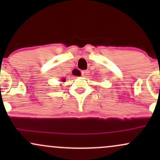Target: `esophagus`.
I'll return each instance as SVG.
<instances>
[{
    "mask_svg": "<svg viewBox=\"0 0 160 160\" xmlns=\"http://www.w3.org/2000/svg\"><path fill=\"white\" fill-rule=\"evenodd\" d=\"M89 71H86V70H85V71H81V74H82V76H83V77H87V75H89Z\"/></svg>",
    "mask_w": 160,
    "mask_h": 160,
    "instance_id": "34e87169",
    "label": "esophagus"
}]
</instances>
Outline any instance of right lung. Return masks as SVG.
<instances>
[{
  "label": "right lung",
  "mask_w": 160,
  "mask_h": 160,
  "mask_svg": "<svg viewBox=\"0 0 160 160\" xmlns=\"http://www.w3.org/2000/svg\"><path fill=\"white\" fill-rule=\"evenodd\" d=\"M74 75H78V76H80V72H76V73H75ZM62 81L65 82V79L64 78L63 80H62Z\"/></svg>",
  "instance_id": "right-lung-1"
}]
</instances>
